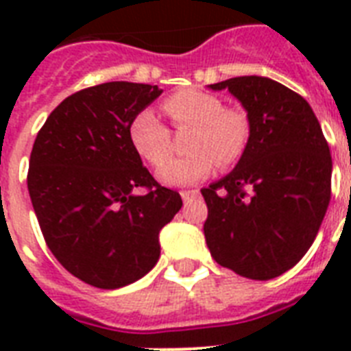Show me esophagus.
<instances>
[{
  "label": "esophagus",
  "instance_id": "34e87169",
  "mask_svg": "<svg viewBox=\"0 0 351 351\" xmlns=\"http://www.w3.org/2000/svg\"><path fill=\"white\" fill-rule=\"evenodd\" d=\"M180 195H182V200H184V204H189L198 197V191L197 189H187V191H182Z\"/></svg>",
  "mask_w": 351,
  "mask_h": 351
}]
</instances>
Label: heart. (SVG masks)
<instances>
[{"label": "heart", "mask_w": 351, "mask_h": 351, "mask_svg": "<svg viewBox=\"0 0 351 351\" xmlns=\"http://www.w3.org/2000/svg\"><path fill=\"white\" fill-rule=\"evenodd\" d=\"M165 114L178 127H193L187 151L180 158L167 160L156 176L165 186H191L204 180L219 162L233 165L244 154L251 125L245 111L224 107L219 96L204 90H180L164 101ZM134 151L151 165H160L171 153L169 129L153 111L138 112L129 129Z\"/></svg>", "instance_id": "b5f03b06"}]
</instances>
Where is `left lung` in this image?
<instances>
[{"label": "left lung", "mask_w": 351, "mask_h": 351, "mask_svg": "<svg viewBox=\"0 0 351 351\" xmlns=\"http://www.w3.org/2000/svg\"><path fill=\"white\" fill-rule=\"evenodd\" d=\"M247 112L251 134L239 164L204 187V234L211 256L240 277L269 280L313 244L332 197V154L300 95L264 76L209 85Z\"/></svg>", "instance_id": "1"}]
</instances>
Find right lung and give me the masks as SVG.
<instances>
[{
  "label": "right lung",
  "mask_w": 351,
  "mask_h": 351,
  "mask_svg": "<svg viewBox=\"0 0 351 351\" xmlns=\"http://www.w3.org/2000/svg\"><path fill=\"white\" fill-rule=\"evenodd\" d=\"M158 85L109 82L78 90L36 136L27 186L41 233L69 273L101 289L136 282L158 262L160 230L182 208L142 165L129 129ZM145 186L147 193L134 189Z\"/></svg>",
  "instance_id": "right-lung-1"
}]
</instances>
